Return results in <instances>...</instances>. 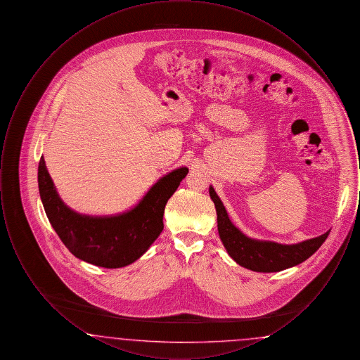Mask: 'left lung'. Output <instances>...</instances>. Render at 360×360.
I'll list each match as a JSON object with an SVG mask.
<instances>
[{
    "mask_svg": "<svg viewBox=\"0 0 360 360\" xmlns=\"http://www.w3.org/2000/svg\"><path fill=\"white\" fill-rule=\"evenodd\" d=\"M209 194L216 206L217 228L224 247L236 263L248 270L257 273H278L297 266L311 257L329 235V232H326L319 238L291 245L250 239L231 223L221 200L212 186L209 188Z\"/></svg>",
    "mask_w": 360,
    "mask_h": 360,
    "instance_id": "1",
    "label": "left lung"
}]
</instances>
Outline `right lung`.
<instances>
[{"label": "right lung", "instance_id": "add662e5", "mask_svg": "<svg viewBox=\"0 0 360 360\" xmlns=\"http://www.w3.org/2000/svg\"><path fill=\"white\" fill-rule=\"evenodd\" d=\"M188 172L181 167L165 175L132 210L112 217L82 216L65 205L43 156L37 182L46 214L70 252L98 267L119 269L134 263L160 235L165 206Z\"/></svg>", "mask_w": 360, "mask_h": 360}]
</instances>
